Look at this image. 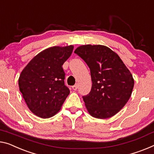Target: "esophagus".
Segmentation results:
<instances>
[{"instance_id":"34e87169","label":"esophagus","mask_w":154,"mask_h":154,"mask_svg":"<svg viewBox=\"0 0 154 154\" xmlns=\"http://www.w3.org/2000/svg\"><path fill=\"white\" fill-rule=\"evenodd\" d=\"M72 89H74V90H76V89H78V85H74V86H72Z\"/></svg>"}]
</instances>
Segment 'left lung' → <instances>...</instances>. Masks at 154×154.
<instances>
[{"label":"left lung","mask_w":154,"mask_h":154,"mask_svg":"<svg viewBox=\"0 0 154 154\" xmlns=\"http://www.w3.org/2000/svg\"><path fill=\"white\" fill-rule=\"evenodd\" d=\"M74 53L90 69L91 89L82 96L91 116L100 119L113 116L124 107L133 90L134 80L118 54L104 45H82Z\"/></svg>","instance_id":"8db88e82"}]
</instances>
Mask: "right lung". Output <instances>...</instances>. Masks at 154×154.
<instances>
[{"label": "right lung", "instance_id": "1", "mask_svg": "<svg viewBox=\"0 0 154 154\" xmlns=\"http://www.w3.org/2000/svg\"><path fill=\"white\" fill-rule=\"evenodd\" d=\"M73 49L72 45L47 49L35 56L21 72L20 91L31 112L37 116H53L69 94V89L65 85L63 65Z\"/></svg>", "mask_w": 154, "mask_h": 154}]
</instances>
